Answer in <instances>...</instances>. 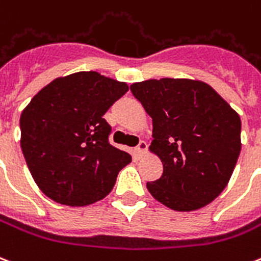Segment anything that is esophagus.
I'll return each mask as SVG.
<instances>
[{"label": "esophagus", "mask_w": 261, "mask_h": 261, "mask_svg": "<svg viewBox=\"0 0 261 261\" xmlns=\"http://www.w3.org/2000/svg\"><path fill=\"white\" fill-rule=\"evenodd\" d=\"M146 149H148L146 142H139L138 146L135 148V152L138 153V154H144V153H146Z\"/></svg>", "instance_id": "1"}]
</instances>
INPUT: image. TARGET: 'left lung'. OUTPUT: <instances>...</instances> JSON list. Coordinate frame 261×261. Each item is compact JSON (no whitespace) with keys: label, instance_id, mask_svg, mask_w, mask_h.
Instances as JSON below:
<instances>
[{"label":"left lung","instance_id":"obj_1","mask_svg":"<svg viewBox=\"0 0 261 261\" xmlns=\"http://www.w3.org/2000/svg\"><path fill=\"white\" fill-rule=\"evenodd\" d=\"M133 94L153 123L149 150L163 175L146 188L179 212L200 210L223 192L241 152V119L212 87L197 79L135 82Z\"/></svg>","mask_w":261,"mask_h":261}]
</instances>
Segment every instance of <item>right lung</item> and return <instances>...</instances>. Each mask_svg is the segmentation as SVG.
Instances as JSON below:
<instances>
[{
    "label": "right lung",
    "instance_id": "obj_1",
    "mask_svg": "<svg viewBox=\"0 0 261 261\" xmlns=\"http://www.w3.org/2000/svg\"><path fill=\"white\" fill-rule=\"evenodd\" d=\"M128 90L95 71L56 77L20 116V146L33 179L53 201L86 206L102 200L131 162L113 148L104 115Z\"/></svg>",
    "mask_w": 261,
    "mask_h": 261
}]
</instances>
